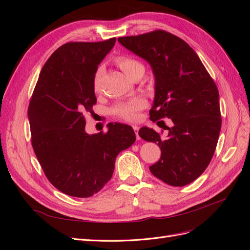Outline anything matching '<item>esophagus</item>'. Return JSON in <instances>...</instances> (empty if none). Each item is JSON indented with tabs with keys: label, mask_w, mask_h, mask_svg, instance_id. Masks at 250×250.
<instances>
[{
	"label": "esophagus",
	"mask_w": 250,
	"mask_h": 250,
	"mask_svg": "<svg viewBox=\"0 0 250 250\" xmlns=\"http://www.w3.org/2000/svg\"><path fill=\"white\" fill-rule=\"evenodd\" d=\"M132 128H133V130H134V133H135V135H137V140H140V137H139V126H137V125H133L132 126Z\"/></svg>",
	"instance_id": "34e87169"
}]
</instances>
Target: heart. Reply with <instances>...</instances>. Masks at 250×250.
<instances>
[{"label":"heart","mask_w":250,"mask_h":250,"mask_svg":"<svg viewBox=\"0 0 250 250\" xmlns=\"http://www.w3.org/2000/svg\"><path fill=\"white\" fill-rule=\"evenodd\" d=\"M117 63L121 67L127 76L129 75L135 67L143 65L138 60H135L131 57L127 56H121L117 59ZM103 74V66H99L97 69L94 75V89L96 92L99 90V82L100 78ZM146 101L143 98H135L130 101H121L117 103L115 106L111 108V113L113 117L120 119L126 122H135L140 119V112L142 109L146 107Z\"/></svg>","instance_id":"obj_1"}]
</instances>
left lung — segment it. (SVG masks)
I'll return each mask as SVG.
<instances>
[{
    "label": "left lung",
    "instance_id": "1",
    "mask_svg": "<svg viewBox=\"0 0 250 250\" xmlns=\"http://www.w3.org/2000/svg\"><path fill=\"white\" fill-rule=\"evenodd\" d=\"M118 42L152 67L155 98L150 119L173 122L166 138L147 127L139 131L143 140L161 148L160 161L149 167L151 173L173 187L191 184L208 168L221 129L215 81L195 51L170 32L154 30Z\"/></svg>",
    "mask_w": 250,
    "mask_h": 250
}]
</instances>
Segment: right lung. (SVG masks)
Here are the masks:
<instances>
[{"label":"right lung","instance_id":"1","mask_svg":"<svg viewBox=\"0 0 250 250\" xmlns=\"http://www.w3.org/2000/svg\"><path fill=\"white\" fill-rule=\"evenodd\" d=\"M116 39L71 42L44 63L29 103L31 144L44 175L57 190L86 198L111 178L117 155L135 141L131 126L109 123L89 135L84 115L97 103L94 75Z\"/></svg>","mask_w":250,"mask_h":250}]
</instances>
